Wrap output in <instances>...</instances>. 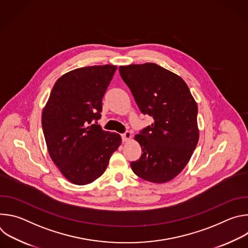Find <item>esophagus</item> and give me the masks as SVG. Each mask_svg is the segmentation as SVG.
I'll list each match as a JSON object with an SVG mask.
<instances>
[{
  "instance_id": "1",
  "label": "esophagus",
  "mask_w": 248,
  "mask_h": 248,
  "mask_svg": "<svg viewBox=\"0 0 248 248\" xmlns=\"http://www.w3.org/2000/svg\"><path fill=\"white\" fill-rule=\"evenodd\" d=\"M122 137H123L124 142H127V141H129L131 139V133L129 131H126L125 133H124L122 135Z\"/></svg>"
}]
</instances>
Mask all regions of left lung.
<instances>
[{"label":"left lung","mask_w":248,"mask_h":248,"mask_svg":"<svg viewBox=\"0 0 248 248\" xmlns=\"http://www.w3.org/2000/svg\"><path fill=\"white\" fill-rule=\"evenodd\" d=\"M119 69L141 113L154 120L134 136L143 153L130 167L144 181L168 183L185 169L198 143L197 103L180 76L156 63Z\"/></svg>","instance_id":"left-lung-1"}]
</instances>
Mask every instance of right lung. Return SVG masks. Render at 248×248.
Segmentation results:
<instances>
[{
	"instance_id": "right-lung-1",
	"label": "right lung",
	"mask_w": 248,
	"mask_h": 248,
	"mask_svg": "<svg viewBox=\"0 0 248 248\" xmlns=\"http://www.w3.org/2000/svg\"><path fill=\"white\" fill-rule=\"evenodd\" d=\"M117 65L76 68L55 83L42 111V127L49 155L64 178L84 186L104 173L122 144L116 132L103 130L102 99Z\"/></svg>"
}]
</instances>
